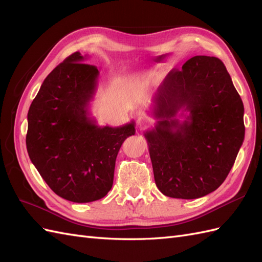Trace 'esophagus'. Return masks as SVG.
<instances>
[{
  "instance_id": "esophagus-1",
  "label": "esophagus",
  "mask_w": 262,
  "mask_h": 262,
  "mask_svg": "<svg viewBox=\"0 0 262 262\" xmlns=\"http://www.w3.org/2000/svg\"><path fill=\"white\" fill-rule=\"evenodd\" d=\"M137 122L140 128H145V126L148 125L149 123V119L143 115H139L137 118Z\"/></svg>"
}]
</instances>
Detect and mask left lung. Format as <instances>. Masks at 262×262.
<instances>
[{
    "instance_id": "left-lung-1",
    "label": "left lung",
    "mask_w": 262,
    "mask_h": 262,
    "mask_svg": "<svg viewBox=\"0 0 262 262\" xmlns=\"http://www.w3.org/2000/svg\"><path fill=\"white\" fill-rule=\"evenodd\" d=\"M152 108L158 119L144 133L160 191L196 199L216 190L244 142V105L224 63L195 55L172 70L158 87ZM179 110L189 112L184 122Z\"/></svg>"
}]
</instances>
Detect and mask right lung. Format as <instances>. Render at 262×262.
I'll return each instance as SVG.
<instances>
[{
	"mask_svg": "<svg viewBox=\"0 0 262 262\" xmlns=\"http://www.w3.org/2000/svg\"><path fill=\"white\" fill-rule=\"evenodd\" d=\"M74 52L45 78L28 110L27 152L52 191L86 203L104 198L113 187L116 158L134 122L99 126L90 117V101L99 72Z\"/></svg>",
	"mask_w": 262,
	"mask_h": 262,
	"instance_id": "add662e5",
	"label": "right lung"
}]
</instances>
